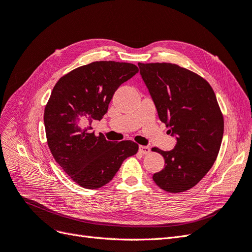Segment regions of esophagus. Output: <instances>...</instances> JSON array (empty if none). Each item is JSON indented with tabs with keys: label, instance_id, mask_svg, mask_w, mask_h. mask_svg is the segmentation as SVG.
<instances>
[{
	"label": "esophagus",
	"instance_id": "34e87169",
	"mask_svg": "<svg viewBox=\"0 0 252 252\" xmlns=\"http://www.w3.org/2000/svg\"><path fill=\"white\" fill-rule=\"evenodd\" d=\"M139 150L142 155H147L150 152V148L148 146H140Z\"/></svg>",
	"mask_w": 252,
	"mask_h": 252
}]
</instances>
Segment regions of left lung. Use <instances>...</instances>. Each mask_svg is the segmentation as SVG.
I'll list each match as a JSON object with an SVG mask.
<instances>
[{"label": "left lung", "mask_w": 252, "mask_h": 252, "mask_svg": "<svg viewBox=\"0 0 252 252\" xmlns=\"http://www.w3.org/2000/svg\"><path fill=\"white\" fill-rule=\"evenodd\" d=\"M140 72L158 118L177 136L170 151L157 147L165 167L154 174L167 192L194 187L218 158L224 133V118L210 84L201 75L171 63H139Z\"/></svg>", "instance_id": "left-lung-1"}]
</instances>
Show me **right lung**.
<instances>
[{
  "instance_id": "add662e5",
  "label": "right lung",
  "mask_w": 252,
  "mask_h": 252,
  "mask_svg": "<svg viewBox=\"0 0 252 252\" xmlns=\"http://www.w3.org/2000/svg\"><path fill=\"white\" fill-rule=\"evenodd\" d=\"M138 72L134 64L96 61L63 75L51 91L44 111L48 147L56 162L83 188L107 184L124 159L139 150L133 141L113 143L91 130L93 122L107 112L121 84Z\"/></svg>"
}]
</instances>
